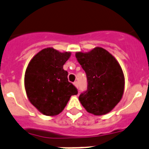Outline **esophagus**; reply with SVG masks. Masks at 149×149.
Instances as JSON below:
<instances>
[{
  "label": "esophagus",
  "mask_w": 149,
  "mask_h": 149,
  "mask_svg": "<svg viewBox=\"0 0 149 149\" xmlns=\"http://www.w3.org/2000/svg\"><path fill=\"white\" fill-rule=\"evenodd\" d=\"M74 86H75L76 88H78V82H74Z\"/></svg>",
  "instance_id": "obj_1"
}]
</instances>
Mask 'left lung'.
I'll return each mask as SVG.
<instances>
[{
    "instance_id": "8db88e82",
    "label": "left lung",
    "mask_w": 149,
    "mask_h": 149,
    "mask_svg": "<svg viewBox=\"0 0 149 149\" xmlns=\"http://www.w3.org/2000/svg\"><path fill=\"white\" fill-rule=\"evenodd\" d=\"M75 56L86 74L88 84L79 100L91 114H107L120 101L123 94L125 79L120 65L109 52L100 47L89 52H77Z\"/></svg>"
}]
</instances>
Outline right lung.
<instances>
[{"instance_id": "1", "label": "right lung", "mask_w": 149, "mask_h": 149, "mask_svg": "<svg viewBox=\"0 0 149 149\" xmlns=\"http://www.w3.org/2000/svg\"><path fill=\"white\" fill-rule=\"evenodd\" d=\"M71 52H60L46 48L35 54L29 63L24 85L29 100L46 116H54L64 109L76 87L69 82L63 65Z\"/></svg>"}]
</instances>
